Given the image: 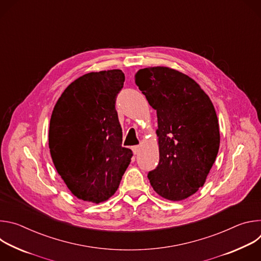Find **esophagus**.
<instances>
[{"label":"esophagus","instance_id":"obj_1","mask_svg":"<svg viewBox=\"0 0 261 261\" xmlns=\"http://www.w3.org/2000/svg\"><path fill=\"white\" fill-rule=\"evenodd\" d=\"M139 150H140V146H139V145H134V146H132V151H133V153H134L135 155L138 154Z\"/></svg>","mask_w":261,"mask_h":261}]
</instances>
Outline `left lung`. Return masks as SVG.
Masks as SVG:
<instances>
[{
  "mask_svg": "<svg viewBox=\"0 0 261 261\" xmlns=\"http://www.w3.org/2000/svg\"><path fill=\"white\" fill-rule=\"evenodd\" d=\"M135 84L158 118L160 159L147 177L160 196L182 200L202 187L219 151L214 105L192 79L167 67L138 70Z\"/></svg>",
  "mask_w": 261,
  "mask_h": 261,
  "instance_id": "8db88e82",
  "label": "left lung"
}]
</instances>
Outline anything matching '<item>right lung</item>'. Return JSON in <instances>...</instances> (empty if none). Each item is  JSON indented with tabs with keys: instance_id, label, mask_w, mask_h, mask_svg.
<instances>
[{
	"instance_id": "obj_1",
	"label": "right lung",
	"mask_w": 261,
	"mask_h": 261,
	"mask_svg": "<svg viewBox=\"0 0 261 261\" xmlns=\"http://www.w3.org/2000/svg\"><path fill=\"white\" fill-rule=\"evenodd\" d=\"M124 82L118 69L85 74L67 87L53 111L48 144L54 164L69 190L85 201L113 196L131 162L116 109Z\"/></svg>"
}]
</instances>
